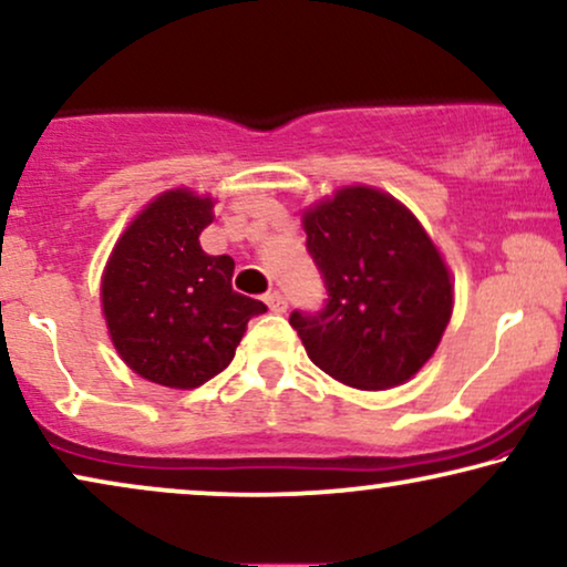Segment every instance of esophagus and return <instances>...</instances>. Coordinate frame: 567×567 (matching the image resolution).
Segmentation results:
<instances>
[{"label": "esophagus", "instance_id": "34e87169", "mask_svg": "<svg viewBox=\"0 0 567 567\" xmlns=\"http://www.w3.org/2000/svg\"><path fill=\"white\" fill-rule=\"evenodd\" d=\"M264 300H267L269 311H275V313H285V311H288V300H285V296H282V292H279V290L267 292V296H264Z\"/></svg>", "mask_w": 567, "mask_h": 567}]
</instances>
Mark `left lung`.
Here are the masks:
<instances>
[{
	"instance_id": "1",
	"label": "left lung",
	"mask_w": 567,
	"mask_h": 567,
	"mask_svg": "<svg viewBox=\"0 0 567 567\" xmlns=\"http://www.w3.org/2000/svg\"><path fill=\"white\" fill-rule=\"evenodd\" d=\"M327 282L321 313L292 311L308 358L355 390H390L424 369L455 306L442 250L403 200L342 185L300 214Z\"/></svg>"
}]
</instances>
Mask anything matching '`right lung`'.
I'll use <instances>...</instances> for the list:
<instances>
[{"instance_id":"obj_1","label":"right lung","mask_w":567,"mask_h":567,"mask_svg":"<svg viewBox=\"0 0 567 567\" xmlns=\"http://www.w3.org/2000/svg\"><path fill=\"white\" fill-rule=\"evenodd\" d=\"M217 198L172 188L131 219L102 271V317L125 367L169 390H196L233 361L261 300L233 290V256L198 235Z\"/></svg>"}]
</instances>
